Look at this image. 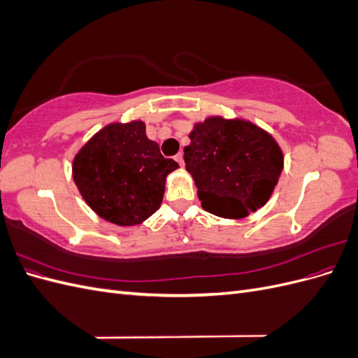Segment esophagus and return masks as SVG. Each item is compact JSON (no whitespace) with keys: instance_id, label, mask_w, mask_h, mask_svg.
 Wrapping results in <instances>:
<instances>
[{"instance_id":"1","label":"esophagus","mask_w":358,"mask_h":358,"mask_svg":"<svg viewBox=\"0 0 358 358\" xmlns=\"http://www.w3.org/2000/svg\"><path fill=\"white\" fill-rule=\"evenodd\" d=\"M175 159L179 162V166H180V167L185 166V162H183V154H182V152H179V154L175 157Z\"/></svg>"}]
</instances>
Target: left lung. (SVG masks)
Wrapping results in <instances>:
<instances>
[{
  "instance_id": "left-lung-1",
  "label": "left lung",
  "mask_w": 358,
  "mask_h": 358,
  "mask_svg": "<svg viewBox=\"0 0 358 358\" xmlns=\"http://www.w3.org/2000/svg\"><path fill=\"white\" fill-rule=\"evenodd\" d=\"M189 138L183 159L204 210L241 220L272 197L284 154L266 129L242 117L209 116L194 124Z\"/></svg>"
}]
</instances>
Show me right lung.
<instances>
[{
	"instance_id": "1",
	"label": "right lung",
	"mask_w": 358,
	"mask_h": 358,
	"mask_svg": "<svg viewBox=\"0 0 358 358\" xmlns=\"http://www.w3.org/2000/svg\"><path fill=\"white\" fill-rule=\"evenodd\" d=\"M179 169L146 136L143 121L103 127L74 155L73 180L90 208L107 222L131 227L161 206L167 176Z\"/></svg>"
}]
</instances>
